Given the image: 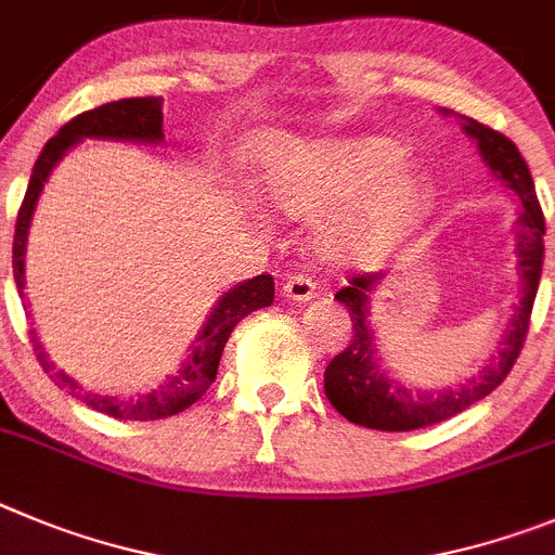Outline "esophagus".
<instances>
[{"instance_id": "esophagus-1", "label": "esophagus", "mask_w": 555, "mask_h": 555, "mask_svg": "<svg viewBox=\"0 0 555 555\" xmlns=\"http://www.w3.org/2000/svg\"><path fill=\"white\" fill-rule=\"evenodd\" d=\"M282 289H284V298H289V301H296V304H307L312 301V298L321 296L309 276H289Z\"/></svg>"}]
</instances>
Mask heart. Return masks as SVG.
<instances>
[{
	"instance_id": "b5f03b06",
	"label": "heart",
	"mask_w": 555,
	"mask_h": 555,
	"mask_svg": "<svg viewBox=\"0 0 555 555\" xmlns=\"http://www.w3.org/2000/svg\"><path fill=\"white\" fill-rule=\"evenodd\" d=\"M403 143L362 138H279L259 154L257 188L289 218H321L314 246L334 266H367L412 237L434 212L437 191L406 166Z\"/></svg>"
}]
</instances>
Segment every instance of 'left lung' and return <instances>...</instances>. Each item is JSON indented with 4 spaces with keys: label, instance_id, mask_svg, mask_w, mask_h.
I'll use <instances>...</instances> for the list:
<instances>
[{
    "label": "left lung",
    "instance_id": "left-lung-1",
    "mask_svg": "<svg viewBox=\"0 0 555 555\" xmlns=\"http://www.w3.org/2000/svg\"><path fill=\"white\" fill-rule=\"evenodd\" d=\"M439 113L451 116V109L446 107ZM462 129L467 138L476 141L492 177L501 179L508 191L517 193L522 204L517 223H514V254H517V276H520L514 314L508 318V328L498 343V353L489 359V364L478 376L464 378V384H456V387L434 389V392L431 389H412L403 387L398 378L384 371V362L376 348V332L371 326L373 293L387 279V273L353 276L348 287H343L334 296L351 314V343H348L346 351L337 353L328 362L326 373H323V389H326L332 406L357 426L378 428V431H414V428L448 421L453 414L464 412L476 401L487 398L508 376L514 359L520 357L528 321H531L533 298H537L539 289V276H542V259H545V241H542L545 216H542V207L537 202L526 159L506 134L464 116Z\"/></svg>",
    "mask_w": 555,
    "mask_h": 555
}]
</instances>
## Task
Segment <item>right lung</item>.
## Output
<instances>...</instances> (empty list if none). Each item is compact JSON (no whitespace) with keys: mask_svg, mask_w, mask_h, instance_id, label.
<instances>
[{"mask_svg":"<svg viewBox=\"0 0 555 555\" xmlns=\"http://www.w3.org/2000/svg\"><path fill=\"white\" fill-rule=\"evenodd\" d=\"M85 138L93 141H124V143H143V146H159L166 143L163 134V99L159 96H141V99H121V102L102 104L96 109H88L82 116L72 118L68 124L57 129L52 141L43 146L41 157L35 159L33 177H29L27 193H24L22 209L16 218V234H13V276H16L18 296L24 298V254H27V234L29 223H33L35 207L41 198L43 184L52 177L54 166L66 157L77 143ZM273 304V279L268 273L262 276L246 279V282L234 284L216 301L212 312L207 314L202 332L191 343V353L182 362L173 376H166V382L159 387L149 389V392H138V396H96L88 392L79 382H74L66 371H60L57 364L49 359L47 348L41 346L38 334L33 332L35 351H38V362L43 364V371L52 373L54 384L60 389H66L68 396L79 398L96 412L118 417V421H159V417H171V414L184 412L188 406L198 401L209 389V384L216 382L218 364H221L223 346H227L229 334L246 314L257 312L262 307ZM29 304L24 301V309Z\"/></svg>","mask_w":555,"mask_h":555,"instance_id":"1","label":"right lung"}]
</instances>
